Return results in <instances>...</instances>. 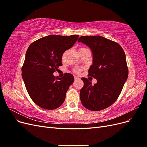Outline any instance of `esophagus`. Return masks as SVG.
Masks as SVG:
<instances>
[{"label": "esophagus", "mask_w": 147, "mask_h": 147, "mask_svg": "<svg viewBox=\"0 0 147 147\" xmlns=\"http://www.w3.org/2000/svg\"><path fill=\"white\" fill-rule=\"evenodd\" d=\"M74 79H75V80H78V79H79V77H76V76H75V77H74Z\"/></svg>", "instance_id": "obj_1"}]
</instances>
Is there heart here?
I'll use <instances>...</instances> for the list:
<instances>
[{
  "label": "heart",
  "mask_w": 147,
  "mask_h": 147,
  "mask_svg": "<svg viewBox=\"0 0 147 147\" xmlns=\"http://www.w3.org/2000/svg\"><path fill=\"white\" fill-rule=\"evenodd\" d=\"M86 48H81L79 49V51L86 50ZM80 71H81V69H80V68H75V69H74V72H76V73H79L80 72Z\"/></svg>",
  "instance_id": "1"
}]
</instances>
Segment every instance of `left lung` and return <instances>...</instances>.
Segmentation results:
<instances>
[{
    "label": "left lung",
    "mask_w": 147,
    "mask_h": 147,
    "mask_svg": "<svg viewBox=\"0 0 147 147\" xmlns=\"http://www.w3.org/2000/svg\"><path fill=\"white\" fill-rule=\"evenodd\" d=\"M91 49L92 64L89 75L96 78L92 85L86 78H82L84 86L80 97L82 105L91 111H100L112 105L121 93L128 77L126 55L118 43L100 35H84L79 38Z\"/></svg>",
    "instance_id": "obj_1"
}]
</instances>
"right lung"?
<instances>
[{"mask_svg":"<svg viewBox=\"0 0 147 147\" xmlns=\"http://www.w3.org/2000/svg\"><path fill=\"white\" fill-rule=\"evenodd\" d=\"M78 35H50L31 43L22 67V78L29 96L40 107L54 110L65 99L66 92L74 82L65 74L56 78L53 73L62 65V56L77 42Z\"/></svg>","mask_w":147,"mask_h":147,"instance_id":"right-lung-1","label":"right lung"}]
</instances>
